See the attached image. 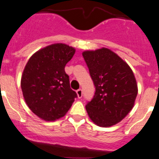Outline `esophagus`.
Returning a JSON list of instances; mask_svg holds the SVG:
<instances>
[{
	"instance_id": "esophagus-1",
	"label": "esophagus",
	"mask_w": 159,
	"mask_h": 159,
	"mask_svg": "<svg viewBox=\"0 0 159 159\" xmlns=\"http://www.w3.org/2000/svg\"><path fill=\"white\" fill-rule=\"evenodd\" d=\"M76 93H77V96H78V98H81V97H82V90H81V89H80L77 90Z\"/></svg>"
}]
</instances>
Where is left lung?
I'll list each match as a JSON object with an SVG mask.
<instances>
[{
	"label": "left lung",
	"mask_w": 159,
	"mask_h": 159,
	"mask_svg": "<svg viewBox=\"0 0 159 159\" xmlns=\"http://www.w3.org/2000/svg\"><path fill=\"white\" fill-rule=\"evenodd\" d=\"M96 88L85 106L90 120L108 128L120 122L135 105L138 85L132 70L117 54L106 48L82 52Z\"/></svg>",
	"instance_id": "left-lung-1"
}]
</instances>
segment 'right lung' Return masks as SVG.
Wrapping results in <instances>:
<instances>
[{
	"label": "right lung",
	"instance_id": "1",
	"mask_svg": "<svg viewBox=\"0 0 159 159\" xmlns=\"http://www.w3.org/2000/svg\"><path fill=\"white\" fill-rule=\"evenodd\" d=\"M76 50L54 43L31 55L24 67L20 85L28 108L45 121H55L69 111L77 93L70 86L65 66Z\"/></svg>",
	"mask_w": 159,
	"mask_h": 159
}]
</instances>
